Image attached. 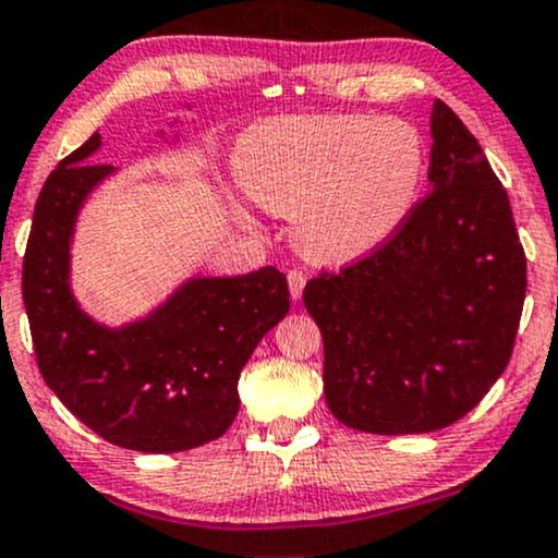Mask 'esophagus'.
Listing matches in <instances>:
<instances>
[{
    "label": "esophagus",
    "mask_w": 558,
    "mask_h": 558,
    "mask_svg": "<svg viewBox=\"0 0 558 558\" xmlns=\"http://www.w3.org/2000/svg\"><path fill=\"white\" fill-rule=\"evenodd\" d=\"M305 271H302V268H290V271H287V281H290V292H292V298L294 300H300V294H302V290H305Z\"/></svg>",
    "instance_id": "1"
}]
</instances>
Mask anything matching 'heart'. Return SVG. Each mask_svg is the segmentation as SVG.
Returning a JSON list of instances; mask_svg holds the SVG:
<instances>
[{
    "instance_id": "b5f03b06",
    "label": "heart",
    "mask_w": 558,
    "mask_h": 558,
    "mask_svg": "<svg viewBox=\"0 0 558 558\" xmlns=\"http://www.w3.org/2000/svg\"><path fill=\"white\" fill-rule=\"evenodd\" d=\"M235 173L264 209L294 215L302 256L341 264L403 225L424 185L426 147L401 119L284 116L243 136Z\"/></svg>"
}]
</instances>
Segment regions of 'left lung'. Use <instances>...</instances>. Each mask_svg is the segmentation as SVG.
I'll use <instances>...</instances> for the list:
<instances>
[{
  "instance_id": "left-lung-1",
  "label": "left lung",
  "mask_w": 558,
  "mask_h": 558,
  "mask_svg": "<svg viewBox=\"0 0 558 558\" xmlns=\"http://www.w3.org/2000/svg\"><path fill=\"white\" fill-rule=\"evenodd\" d=\"M432 191L373 253L305 284L331 414L373 435L463 418L510 364L527 260L476 136L435 100Z\"/></svg>"
}]
</instances>
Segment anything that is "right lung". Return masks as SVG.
I'll return each instance as SVG.
<instances>
[{
	"instance_id": "add662e5",
	"label": "right lung",
	"mask_w": 558,
	"mask_h": 558,
	"mask_svg": "<svg viewBox=\"0 0 558 558\" xmlns=\"http://www.w3.org/2000/svg\"><path fill=\"white\" fill-rule=\"evenodd\" d=\"M93 134L40 189L23 258V302L40 375L59 401L108 442L181 452L225 435L240 369L290 311L287 277L191 279L147 320L111 331L69 292V238L82 202L113 165L89 162Z\"/></svg>"
}]
</instances>
